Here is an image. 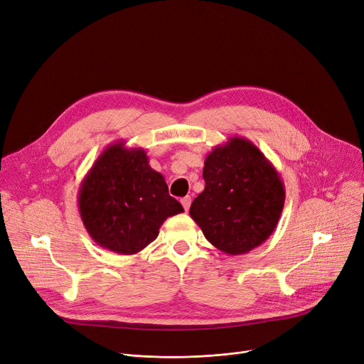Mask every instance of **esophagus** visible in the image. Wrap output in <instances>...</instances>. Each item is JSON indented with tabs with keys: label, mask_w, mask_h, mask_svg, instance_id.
<instances>
[{
	"label": "esophagus",
	"mask_w": 364,
	"mask_h": 364,
	"mask_svg": "<svg viewBox=\"0 0 364 364\" xmlns=\"http://www.w3.org/2000/svg\"><path fill=\"white\" fill-rule=\"evenodd\" d=\"M190 203H192V198H190V196H186V198L181 199V205H183V208H184V211H188Z\"/></svg>",
	"instance_id": "34e87169"
}]
</instances>
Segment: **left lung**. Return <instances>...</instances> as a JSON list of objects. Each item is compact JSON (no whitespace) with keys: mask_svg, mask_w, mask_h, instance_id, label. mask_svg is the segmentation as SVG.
Segmentation results:
<instances>
[{"mask_svg":"<svg viewBox=\"0 0 364 364\" xmlns=\"http://www.w3.org/2000/svg\"><path fill=\"white\" fill-rule=\"evenodd\" d=\"M205 188L190 217L205 237L227 255L255 250L276 230L284 205L277 169L247 139L230 137L205 159Z\"/></svg>","mask_w":364,"mask_h":364,"instance_id":"1","label":"left lung"}]
</instances>
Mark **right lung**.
<instances>
[{
  "label": "right lung",
  "instance_id": "add662e5",
  "mask_svg": "<svg viewBox=\"0 0 364 364\" xmlns=\"http://www.w3.org/2000/svg\"><path fill=\"white\" fill-rule=\"evenodd\" d=\"M80 215L91 239L121 255H134L155 240L168 217L184 213L171 198L161 172L141 147L109 144L78 190Z\"/></svg>",
  "mask_w": 364,
  "mask_h": 364
}]
</instances>
